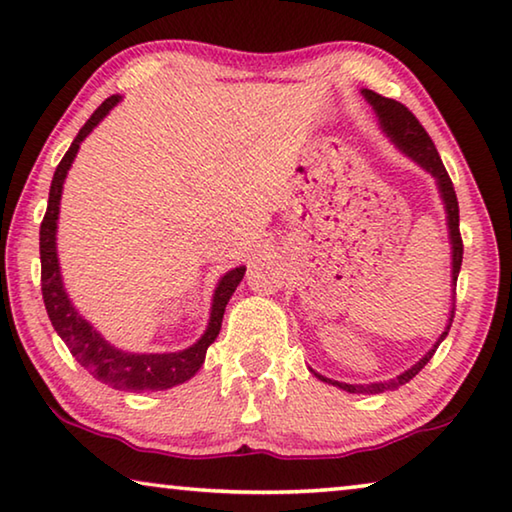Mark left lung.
Here are the masks:
<instances>
[{"label": "left lung", "instance_id": "left-lung-1", "mask_svg": "<svg viewBox=\"0 0 512 512\" xmlns=\"http://www.w3.org/2000/svg\"><path fill=\"white\" fill-rule=\"evenodd\" d=\"M363 95L367 97V102L374 106V111H376V115H379V120L383 124L385 133H388V136L395 140V145L401 149V152L408 154L410 158H413V161L420 163L424 170H429L433 177L438 179L442 199H445V208H447L451 249H454V258H451V261H454V272H451V274H454V295H456V281H458L460 263H463V238H460V226H458V199H456L454 183H451V179H449V172L445 170V165H442V158L438 154V149H435L431 136H429V133H426V129L420 124V120H417V117L410 113L404 104L395 102V99L383 97V95H379V92H374V90H363ZM454 311H456V308H454ZM454 311H451L449 326H451V322H454ZM449 326H447V331L440 335V340L435 342V347L420 360V363L413 365L408 372L399 374L397 379H392L388 383L349 385V383L329 381V379H324V376H320V374H317V376H320L322 381H329V383L338 385V388L347 390V392H370V395H376V392H383V390H390V388H399V385L408 383L415 374L422 372V367L429 363V360L435 354V349H438L440 342L445 340V335L449 333Z\"/></svg>", "mask_w": 512, "mask_h": 512}]
</instances>
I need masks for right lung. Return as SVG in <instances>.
Segmentation results:
<instances>
[{"label": "right lung", "instance_id": "add662e5", "mask_svg": "<svg viewBox=\"0 0 512 512\" xmlns=\"http://www.w3.org/2000/svg\"><path fill=\"white\" fill-rule=\"evenodd\" d=\"M120 102V97L111 95L102 102L90 120L83 124L77 138L67 149L65 156L58 163L52 188H49V201L43 222H40V288H43V299L49 320L61 340L70 349V354L79 360L83 370H88L97 381L111 385L115 390L127 392H147V390H167L172 385H179L195 376L201 365H204L206 349L213 345L217 333L222 329V317L226 301L231 299L233 290L245 276V267H236L220 281L213 297V313L208 322L206 333L201 335L197 345L186 351H174V354H127L108 345L83 317L74 311L70 299H67L58 272L56 258V220H58V204H61V190L65 174L70 170L74 156L79 152L81 140L102 122V117Z\"/></svg>", "mask_w": 512, "mask_h": 512}]
</instances>
